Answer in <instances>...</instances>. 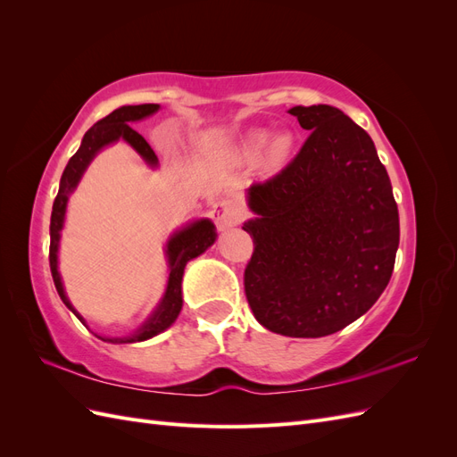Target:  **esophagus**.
<instances>
[{"mask_svg": "<svg viewBox=\"0 0 457 457\" xmlns=\"http://www.w3.org/2000/svg\"><path fill=\"white\" fill-rule=\"evenodd\" d=\"M212 219L215 220L219 228H228L240 223L244 219V212L238 204L223 200L212 207Z\"/></svg>", "mask_w": 457, "mask_h": 457, "instance_id": "esophagus-1", "label": "esophagus"}]
</instances>
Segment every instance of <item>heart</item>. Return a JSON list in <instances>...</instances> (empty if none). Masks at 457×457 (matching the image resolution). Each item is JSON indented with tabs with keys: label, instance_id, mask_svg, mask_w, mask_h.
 Here are the masks:
<instances>
[{
	"label": "heart",
	"instance_id": "obj_1",
	"mask_svg": "<svg viewBox=\"0 0 457 457\" xmlns=\"http://www.w3.org/2000/svg\"><path fill=\"white\" fill-rule=\"evenodd\" d=\"M292 145H294V141L289 135H280L272 141V135L269 131L257 129L245 137L244 150H245V154H250V156H261L262 152L269 148V160L272 163H280L289 154Z\"/></svg>",
	"mask_w": 457,
	"mask_h": 457
}]
</instances>
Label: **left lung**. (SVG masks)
<instances>
[{
  "label": "left lung",
  "mask_w": 457,
  "mask_h": 457,
  "mask_svg": "<svg viewBox=\"0 0 457 457\" xmlns=\"http://www.w3.org/2000/svg\"><path fill=\"white\" fill-rule=\"evenodd\" d=\"M311 131L299 154L247 188L253 255L245 297L261 326L324 337L361 318L391 280L398 207L371 137L329 104L287 110Z\"/></svg>",
  "instance_id": "left-lung-1"
}]
</instances>
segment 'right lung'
Here are the masks:
<instances>
[{"label":"right lung","instance_id":"add662e5","mask_svg":"<svg viewBox=\"0 0 457 457\" xmlns=\"http://www.w3.org/2000/svg\"><path fill=\"white\" fill-rule=\"evenodd\" d=\"M158 110H160V104H135V106L116 108L114 112H110L106 118L96 121L95 126L84 135L78 152L71 160H68L66 168L62 171L59 195L53 202V212H51L49 265H51L54 287H57L62 303L78 316V320L84 326H87L84 316L72 307L71 299L66 297L64 286L61 280V272H59V242H61V230L64 227L68 198H71V195L76 190L78 183L81 181V177H84L93 158L99 154L104 146L114 145L120 139L126 141L137 154L150 165V168H158V156L154 154V150H152L150 145L143 139V135H139L129 126L133 121H139L152 116L154 112H158ZM215 238H217L215 225L210 219L192 220V223H188L187 227L175 230L170 237L168 244H165V257H168V267H170L168 287H165V294L160 299L154 312H152L146 320L133 331V334L126 337H103L96 334L95 336L108 343H139L168 329L177 320L179 312L183 309L181 282H183L187 262L190 259L202 255L207 247L213 245Z\"/></svg>","mask_w":457,"mask_h":457}]
</instances>
